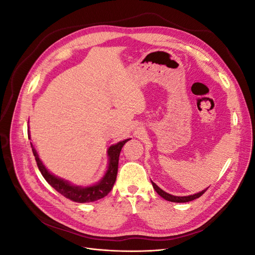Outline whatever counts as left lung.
I'll use <instances>...</instances> for the list:
<instances>
[{
  "mask_svg": "<svg viewBox=\"0 0 255 255\" xmlns=\"http://www.w3.org/2000/svg\"><path fill=\"white\" fill-rule=\"evenodd\" d=\"M152 182V181H151ZM152 185H153V188L155 189V191L157 192V194L161 197L164 198L165 200H167V201H171V202H177V203H184V202H189V201H192V200H195L199 197H201L204 192L206 191V189L202 190L198 192V194H195V195H190V196H187V197H177V196H172L170 194H168V192L164 191L163 189H160L157 185L155 183L152 182Z\"/></svg>",
  "mask_w": 255,
  "mask_h": 255,
  "instance_id": "8db88e82",
  "label": "left lung"
}]
</instances>
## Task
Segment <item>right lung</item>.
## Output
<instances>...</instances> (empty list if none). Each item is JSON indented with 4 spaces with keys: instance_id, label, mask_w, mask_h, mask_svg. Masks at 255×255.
<instances>
[{
    "instance_id": "obj_1",
    "label": "right lung",
    "mask_w": 255,
    "mask_h": 255,
    "mask_svg": "<svg viewBox=\"0 0 255 255\" xmlns=\"http://www.w3.org/2000/svg\"><path fill=\"white\" fill-rule=\"evenodd\" d=\"M28 138L30 139L29 130H28ZM129 139H126L110 146L109 151H107V154H109V167H107V170L104 176L99 183L87 187L74 186V185L70 184L68 181H65L63 179H60V177L53 175L42 164V161L40 160L39 156H38L37 151L35 150L32 142H30V146H32L33 154L35 156L38 169L40 170L45 181H47L54 189H56L59 194H61L68 199H70L71 201L85 203V202L97 201V200L102 199L105 196L109 195V192L112 190L114 184L116 182V177H117L118 161H119V155H120L121 149L122 146L125 145V143Z\"/></svg>"
}]
</instances>
